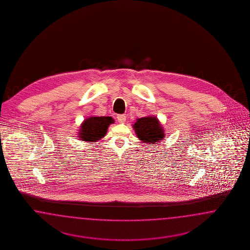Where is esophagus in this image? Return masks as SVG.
Returning <instances> with one entry per match:
<instances>
[{
    "mask_svg": "<svg viewBox=\"0 0 250 250\" xmlns=\"http://www.w3.org/2000/svg\"><path fill=\"white\" fill-rule=\"evenodd\" d=\"M116 118H117V121L119 122V123H125V120H126V116L125 115V114H117V116H116Z\"/></svg>",
    "mask_w": 250,
    "mask_h": 250,
    "instance_id": "esophagus-1",
    "label": "esophagus"
}]
</instances>
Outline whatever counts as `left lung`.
I'll list each match as a JSON object with an SVG mask.
<instances>
[{"instance_id":"1","label":"left lung","mask_w":250,"mask_h":250,"mask_svg":"<svg viewBox=\"0 0 250 250\" xmlns=\"http://www.w3.org/2000/svg\"><path fill=\"white\" fill-rule=\"evenodd\" d=\"M136 136L145 143H158L164 137V131L156 117H143L137 119L134 125Z\"/></svg>"}]
</instances>
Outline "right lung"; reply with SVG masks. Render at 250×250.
I'll return each mask as SVG.
<instances>
[{
    "label": "right lung",
    "instance_id": "1",
    "mask_svg": "<svg viewBox=\"0 0 250 250\" xmlns=\"http://www.w3.org/2000/svg\"><path fill=\"white\" fill-rule=\"evenodd\" d=\"M114 122V119L110 116L90 117L86 119L82 125L80 137L83 141H97L105 136L108 126Z\"/></svg>",
    "mask_w": 250,
    "mask_h": 250
}]
</instances>
